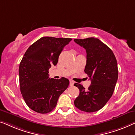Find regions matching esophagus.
<instances>
[{
  "label": "esophagus",
  "instance_id": "obj_1",
  "mask_svg": "<svg viewBox=\"0 0 135 135\" xmlns=\"http://www.w3.org/2000/svg\"><path fill=\"white\" fill-rule=\"evenodd\" d=\"M73 84H74V82H73V81H71V80H70V86H73Z\"/></svg>",
  "mask_w": 135,
  "mask_h": 135
}]
</instances>
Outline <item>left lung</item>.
<instances>
[{
	"instance_id": "8db88e82",
	"label": "left lung",
	"mask_w": 135,
	"mask_h": 135,
	"mask_svg": "<svg viewBox=\"0 0 135 135\" xmlns=\"http://www.w3.org/2000/svg\"><path fill=\"white\" fill-rule=\"evenodd\" d=\"M74 41L86 49L84 71L91 81L87 89L81 84H74L79 89L74 104L81 111H97L106 105L114 90L118 78L117 60L111 49L99 39L90 37Z\"/></svg>"
}]
</instances>
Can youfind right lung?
Returning a JSON list of instances; mask_svg holds the SVG:
<instances>
[{"label": "right lung", "instance_id": "1", "mask_svg": "<svg viewBox=\"0 0 135 135\" xmlns=\"http://www.w3.org/2000/svg\"><path fill=\"white\" fill-rule=\"evenodd\" d=\"M71 38L44 37L27 49L19 67L20 90L30 109L46 114L56 107L59 96L67 89L65 78H49L48 70L56 65L59 56Z\"/></svg>", "mask_w": 135, "mask_h": 135}]
</instances>
